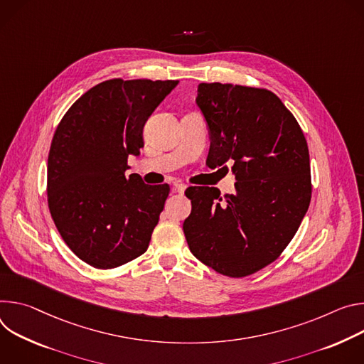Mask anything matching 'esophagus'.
I'll return each mask as SVG.
<instances>
[{"instance_id":"1","label":"esophagus","mask_w":364,"mask_h":364,"mask_svg":"<svg viewBox=\"0 0 364 364\" xmlns=\"http://www.w3.org/2000/svg\"><path fill=\"white\" fill-rule=\"evenodd\" d=\"M185 189H186V185H183V183H175V185H173V192L183 193Z\"/></svg>"}]
</instances>
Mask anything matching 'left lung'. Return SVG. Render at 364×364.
Wrapping results in <instances>:
<instances>
[{"label":"left lung","mask_w":364,"mask_h":364,"mask_svg":"<svg viewBox=\"0 0 364 364\" xmlns=\"http://www.w3.org/2000/svg\"><path fill=\"white\" fill-rule=\"evenodd\" d=\"M196 104L211 134L210 169L235 175V192L191 186L183 232L192 255L228 277L274 262L296 234L311 203L306 139L294 114L264 88L199 84Z\"/></svg>","instance_id":"obj_1"}]
</instances>
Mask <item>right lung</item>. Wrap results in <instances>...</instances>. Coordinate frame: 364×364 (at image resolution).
<instances>
[{"mask_svg": "<svg viewBox=\"0 0 364 364\" xmlns=\"http://www.w3.org/2000/svg\"><path fill=\"white\" fill-rule=\"evenodd\" d=\"M178 80L108 79L66 111L48 159V204L68 247L95 269L141 256L164 211L169 185L126 178L143 147L146 121Z\"/></svg>", "mask_w": 364, "mask_h": 364, "instance_id": "1", "label": "right lung"}]
</instances>
